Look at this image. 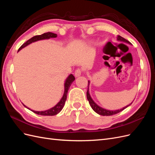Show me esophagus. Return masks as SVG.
I'll return each instance as SVG.
<instances>
[{"label":"esophagus","mask_w":155,"mask_h":155,"mask_svg":"<svg viewBox=\"0 0 155 155\" xmlns=\"http://www.w3.org/2000/svg\"><path fill=\"white\" fill-rule=\"evenodd\" d=\"M74 74H75V76H76V77L80 76L81 74V69H77L76 71H75Z\"/></svg>","instance_id":"esophagus-1"}]
</instances>
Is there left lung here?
<instances>
[{
    "instance_id": "left-lung-1",
    "label": "left lung",
    "mask_w": 155,
    "mask_h": 155,
    "mask_svg": "<svg viewBox=\"0 0 155 155\" xmlns=\"http://www.w3.org/2000/svg\"><path fill=\"white\" fill-rule=\"evenodd\" d=\"M117 40L121 41V42H124V43H128V44H130L129 42L126 40L125 39H124V37H121L120 35H118L117 36ZM105 57V56H104ZM105 64H107V62H105ZM88 89H87V100H88L89 102V104L91 106L92 109L94 110L96 113H97L98 114L101 115V116H111V115H113V114H116L117 113H118V112L122 111L123 110H124L125 108H127V107H129L130 105H131V103L130 104L128 105L125 106V107H123L122 109H118V110H107L105 109H104V108H102L101 107H100L98 105H97L96 103L94 101V100L92 99V97L90 95V93H89V84H90V81H88Z\"/></svg>"
}]
</instances>
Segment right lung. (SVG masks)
<instances>
[{
    "label": "right lung",
    "instance_id": "add662e5",
    "mask_svg": "<svg viewBox=\"0 0 155 155\" xmlns=\"http://www.w3.org/2000/svg\"><path fill=\"white\" fill-rule=\"evenodd\" d=\"M57 36H58L57 34H54V33H51V32H47V33H45V34H42V35H35L34 37H31V39L28 40L26 43L23 44L19 48V49L18 50V51H20L23 48L26 47V46L29 45L30 44H31L32 43H34V42H36L37 41H40V40L48 39L50 38H55V37H57ZM74 80H75L74 76L72 74H70L68 76V78H67L66 81H65V82H64V94H63V96L62 98L54 107L51 108V109H50L46 110L44 111H35V110H33L30 109V108L27 107L23 104H22L25 107H26L27 109H28L29 110H31L32 112H34V113H35L37 114L42 115V116H54V115L58 114L59 112H60L61 110L63 109V108L65 104V101H66V100H67V93L68 91V89H69L70 85H71V84L72 83V82Z\"/></svg>",
    "mask_w": 155,
    "mask_h": 155
}]
</instances>
